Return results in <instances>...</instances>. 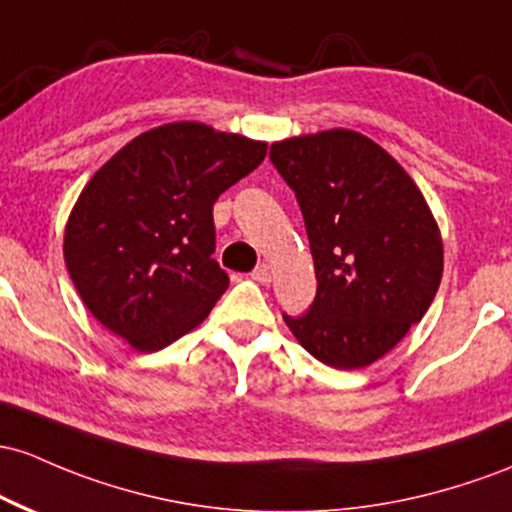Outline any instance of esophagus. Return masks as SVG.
Instances as JSON below:
<instances>
[{
	"mask_svg": "<svg viewBox=\"0 0 512 512\" xmlns=\"http://www.w3.org/2000/svg\"><path fill=\"white\" fill-rule=\"evenodd\" d=\"M250 277L255 279L257 284H269V282H272V269H269L267 265H260L255 269V272L250 274Z\"/></svg>",
	"mask_w": 512,
	"mask_h": 512,
	"instance_id": "34e87169",
	"label": "esophagus"
}]
</instances>
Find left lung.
Segmentation results:
<instances>
[{
  "instance_id": "1",
  "label": "left lung",
  "mask_w": 512,
  "mask_h": 512,
  "mask_svg": "<svg viewBox=\"0 0 512 512\" xmlns=\"http://www.w3.org/2000/svg\"><path fill=\"white\" fill-rule=\"evenodd\" d=\"M299 199L318 294L291 335L318 362L362 369L423 320L445 269L442 233L413 177L350 128L272 143Z\"/></svg>"
}]
</instances>
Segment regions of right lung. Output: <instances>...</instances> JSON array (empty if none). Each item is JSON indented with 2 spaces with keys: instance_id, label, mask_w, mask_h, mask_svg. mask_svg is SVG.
<instances>
[{
  "instance_id": "1",
  "label": "right lung",
  "mask_w": 512,
  "mask_h": 512,
  "mask_svg": "<svg viewBox=\"0 0 512 512\" xmlns=\"http://www.w3.org/2000/svg\"><path fill=\"white\" fill-rule=\"evenodd\" d=\"M265 155V140L174 121L106 160L77 196L63 238L89 313L138 352L194 330L228 289L211 257L213 204Z\"/></svg>"
}]
</instances>
